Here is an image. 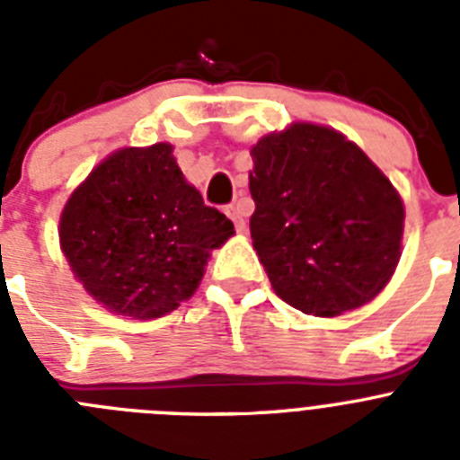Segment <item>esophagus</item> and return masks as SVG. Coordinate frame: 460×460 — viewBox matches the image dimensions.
<instances>
[{
  "label": "esophagus",
  "mask_w": 460,
  "mask_h": 460,
  "mask_svg": "<svg viewBox=\"0 0 460 460\" xmlns=\"http://www.w3.org/2000/svg\"><path fill=\"white\" fill-rule=\"evenodd\" d=\"M226 214H227V217H230V218H233L234 227H237L239 233H242L243 227H246V221H243V211L239 209L237 202H233V205H227V207H226Z\"/></svg>",
  "instance_id": "1"
}]
</instances>
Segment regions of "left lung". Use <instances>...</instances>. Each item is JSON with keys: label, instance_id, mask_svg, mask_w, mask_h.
I'll list each match as a JSON object with an SVG mask.
<instances>
[{"label": "left lung", "instance_id": "8db88e82", "mask_svg": "<svg viewBox=\"0 0 460 460\" xmlns=\"http://www.w3.org/2000/svg\"><path fill=\"white\" fill-rule=\"evenodd\" d=\"M251 156V237L276 295L324 318L371 302L401 258L405 211L392 181L315 124L265 136Z\"/></svg>", "mask_w": 460, "mask_h": 460}]
</instances>
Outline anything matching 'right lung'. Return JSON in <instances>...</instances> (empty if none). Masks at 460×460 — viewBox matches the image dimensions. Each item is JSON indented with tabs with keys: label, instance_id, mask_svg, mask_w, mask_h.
Instances as JSON below:
<instances>
[{
	"label": "right lung",
	"instance_id": "1",
	"mask_svg": "<svg viewBox=\"0 0 460 460\" xmlns=\"http://www.w3.org/2000/svg\"><path fill=\"white\" fill-rule=\"evenodd\" d=\"M234 234L186 184L168 142L108 156L68 198L59 242L84 290L110 311L161 318L195 292L211 249Z\"/></svg>",
	"mask_w": 460,
	"mask_h": 460
}]
</instances>
